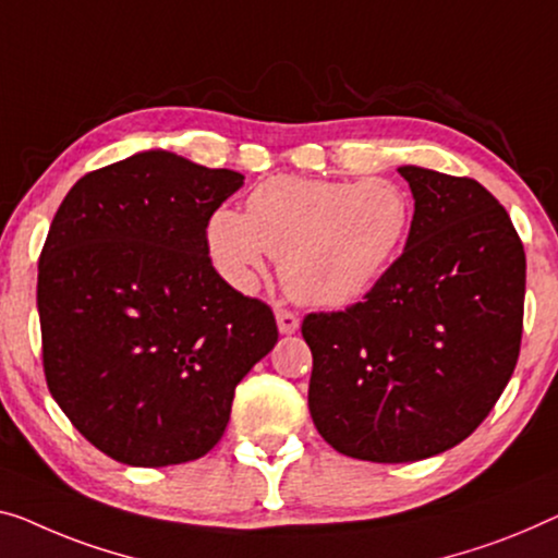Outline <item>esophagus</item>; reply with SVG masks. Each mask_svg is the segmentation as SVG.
I'll return each mask as SVG.
<instances>
[{
	"label": "esophagus",
	"instance_id": "esophagus-1",
	"mask_svg": "<svg viewBox=\"0 0 558 558\" xmlns=\"http://www.w3.org/2000/svg\"><path fill=\"white\" fill-rule=\"evenodd\" d=\"M276 320H278V330L286 332V336L301 328V318H298V315L286 305H276Z\"/></svg>",
	"mask_w": 558,
	"mask_h": 558
}]
</instances>
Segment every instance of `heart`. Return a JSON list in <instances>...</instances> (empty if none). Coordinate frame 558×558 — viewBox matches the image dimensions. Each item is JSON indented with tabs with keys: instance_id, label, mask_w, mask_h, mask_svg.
I'll use <instances>...</instances> for the list:
<instances>
[{
	"instance_id": "heart-1",
	"label": "heart",
	"mask_w": 558,
	"mask_h": 558,
	"mask_svg": "<svg viewBox=\"0 0 558 558\" xmlns=\"http://www.w3.org/2000/svg\"><path fill=\"white\" fill-rule=\"evenodd\" d=\"M409 222V195L390 180L351 185L280 174L253 190L245 213H213L207 251L232 286L251 288L272 255L280 257L282 286L295 301L343 307L384 276Z\"/></svg>"
}]
</instances>
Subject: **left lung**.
Masks as SVG:
<instances>
[{"mask_svg":"<svg viewBox=\"0 0 558 558\" xmlns=\"http://www.w3.org/2000/svg\"><path fill=\"white\" fill-rule=\"evenodd\" d=\"M415 210L405 251L363 301L307 313V409L338 453L409 463L469 438L519 361L526 253L471 178L398 168Z\"/></svg>","mask_w":558,"mask_h":558,"instance_id":"1","label":"left lung"}]
</instances>
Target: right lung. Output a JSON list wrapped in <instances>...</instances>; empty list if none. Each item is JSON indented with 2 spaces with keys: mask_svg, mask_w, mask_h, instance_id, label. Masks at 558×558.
<instances>
[{
  "mask_svg": "<svg viewBox=\"0 0 558 558\" xmlns=\"http://www.w3.org/2000/svg\"><path fill=\"white\" fill-rule=\"evenodd\" d=\"M243 180L149 149L80 178L49 226L37 276L47 388L114 461L205 456L235 386L276 345L270 305L207 255V222Z\"/></svg>",
  "mask_w": 558,
  "mask_h": 558,
  "instance_id": "1",
  "label": "right lung"
}]
</instances>
